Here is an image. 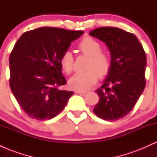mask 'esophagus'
<instances>
[{
	"mask_svg": "<svg viewBox=\"0 0 157 157\" xmlns=\"http://www.w3.org/2000/svg\"><path fill=\"white\" fill-rule=\"evenodd\" d=\"M75 92L77 94H86L87 93L86 91H82V90H75Z\"/></svg>",
	"mask_w": 157,
	"mask_h": 157,
	"instance_id": "obj_1",
	"label": "esophagus"
}]
</instances>
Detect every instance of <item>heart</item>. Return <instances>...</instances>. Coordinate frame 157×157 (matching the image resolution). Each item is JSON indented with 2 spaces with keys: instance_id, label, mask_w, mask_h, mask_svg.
Listing matches in <instances>:
<instances>
[{
  "instance_id": "obj_1",
  "label": "heart",
  "mask_w": 157,
  "mask_h": 157,
  "mask_svg": "<svg viewBox=\"0 0 157 157\" xmlns=\"http://www.w3.org/2000/svg\"><path fill=\"white\" fill-rule=\"evenodd\" d=\"M78 51L89 57L86 71L77 73L69 80V86L77 90H86L96 83L98 77H104L111 68V57L108 52L101 51L102 46L92 37H85L77 44ZM60 66L64 72L69 75L73 71L74 57L70 52H66L60 57Z\"/></svg>"
}]
</instances>
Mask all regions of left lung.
Instances as JSON below:
<instances>
[{
	"label": "left lung",
	"instance_id": "8db88e82",
	"mask_svg": "<svg viewBox=\"0 0 157 157\" xmlns=\"http://www.w3.org/2000/svg\"><path fill=\"white\" fill-rule=\"evenodd\" d=\"M90 35L105 43L111 68L96 93L100 97L93 111L105 120H117L130 113L145 87L146 55L134 34L117 27H100Z\"/></svg>",
	"mask_w": 157,
	"mask_h": 157
}]
</instances>
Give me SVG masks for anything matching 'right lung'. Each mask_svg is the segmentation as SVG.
<instances>
[{
	"label": "right lung",
	"instance_id": "add662e5",
	"mask_svg": "<svg viewBox=\"0 0 157 157\" xmlns=\"http://www.w3.org/2000/svg\"><path fill=\"white\" fill-rule=\"evenodd\" d=\"M84 32L41 27L23 33L10 56V86L23 111L29 117L46 120L64 109L73 91L66 84L60 57Z\"/></svg>",
	"mask_w": 157,
	"mask_h": 157
}]
</instances>
